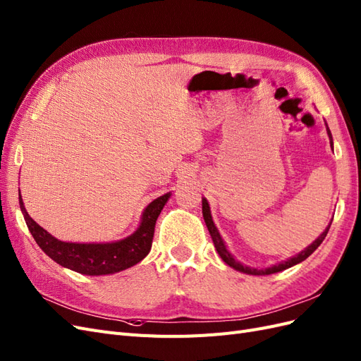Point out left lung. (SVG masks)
<instances>
[{
    "instance_id": "obj_1",
    "label": "left lung",
    "mask_w": 361,
    "mask_h": 361,
    "mask_svg": "<svg viewBox=\"0 0 361 361\" xmlns=\"http://www.w3.org/2000/svg\"><path fill=\"white\" fill-rule=\"evenodd\" d=\"M326 133H329L330 145H331V147H333V137H331V133H330L329 126H326ZM202 212H203V218H204V223H206L207 231H209V233H211L214 245H215V248H216V251H218V255H220V257L226 262V264H227L228 267H232V268L236 269V271H241V272H245V274H251V276H268V274H274V272H280V271H283V269H288V268H290V267H293V265L300 264V262L307 259V257L313 253V251L322 244V241L325 239L326 233H329L330 226H331V223H330L329 227H326L325 231L318 236V239H314V241H313L307 248H304V250L301 251V253L295 255L293 257H290V259H288V260H285V262H280V264H276V265H272V267H268V268H264V269H256V268H250V267H244L243 264H239V262L235 260L233 256H232L231 253H228V250H227L226 245H224V241L221 239L220 232H218V228L215 227V224H214V221H212L209 203H207L206 199H202ZM331 221H333V220H331Z\"/></svg>"
}]
</instances>
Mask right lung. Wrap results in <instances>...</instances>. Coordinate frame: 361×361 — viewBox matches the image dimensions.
Returning a JSON list of instances; mask_svg holds the SVG:
<instances>
[{
  "instance_id": "obj_1",
  "label": "right lung",
  "mask_w": 361,
  "mask_h": 361,
  "mask_svg": "<svg viewBox=\"0 0 361 361\" xmlns=\"http://www.w3.org/2000/svg\"><path fill=\"white\" fill-rule=\"evenodd\" d=\"M170 195L171 194L167 192L149 203L143 216H141L138 228L133 235L120 239V241L105 244L63 243L32 220L25 209L20 195L19 206L35 241L52 260H56L59 265L64 268H69L84 276H105L134 267L149 255L152 239H154L155 233V223Z\"/></svg>"
}]
</instances>
